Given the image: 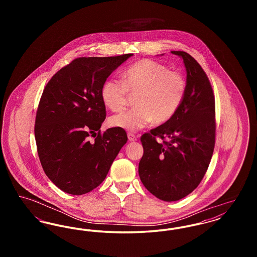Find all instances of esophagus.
I'll list each match as a JSON object with an SVG mask.
<instances>
[{
	"instance_id": "esophagus-1",
	"label": "esophagus",
	"mask_w": 257,
	"mask_h": 257,
	"mask_svg": "<svg viewBox=\"0 0 257 257\" xmlns=\"http://www.w3.org/2000/svg\"><path fill=\"white\" fill-rule=\"evenodd\" d=\"M127 136H128V140H129L130 142H136V141H137V137H136V135L133 134V133H128Z\"/></svg>"
}]
</instances>
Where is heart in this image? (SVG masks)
<instances>
[{"mask_svg":"<svg viewBox=\"0 0 257 257\" xmlns=\"http://www.w3.org/2000/svg\"><path fill=\"white\" fill-rule=\"evenodd\" d=\"M187 90L183 74L170 70L164 63L141 60L127 67L122 81L108 79L101 88L103 104L112 111H120L128 104L129 96L136 95L133 110L112 115L111 127L136 132L153 120L165 123L179 110Z\"/></svg>","mask_w":257,"mask_h":257,"instance_id":"b5f03b06","label":"heart"}]
</instances>
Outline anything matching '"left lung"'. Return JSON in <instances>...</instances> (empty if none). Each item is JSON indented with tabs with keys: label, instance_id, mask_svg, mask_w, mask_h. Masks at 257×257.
I'll return each instance as SVG.
<instances>
[{
	"label": "left lung",
	"instance_id": "left-lung-1",
	"mask_svg": "<svg viewBox=\"0 0 257 257\" xmlns=\"http://www.w3.org/2000/svg\"><path fill=\"white\" fill-rule=\"evenodd\" d=\"M171 53L183 59L186 94L171 119L141 137L144 155L139 164L144 186L164 201L179 200L199 185L216 139L215 96L207 75L188 53Z\"/></svg>",
	"mask_w": 257,
	"mask_h": 257
}]
</instances>
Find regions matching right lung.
Wrapping results in <instances>:
<instances>
[{
	"label": "right lung",
	"instance_id": "obj_1",
	"mask_svg": "<svg viewBox=\"0 0 257 257\" xmlns=\"http://www.w3.org/2000/svg\"><path fill=\"white\" fill-rule=\"evenodd\" d=\"M133 54L78 58L55 74L45 86L36 116L35 137L42 169L70 195H84L106 178L127 143L125 130L109 128L101 88L107 78ZM95 140L90 142L89 137Z\"/></svg>",
	"mask_w": 257,
	"mask_h": 257
}]
</instances>
